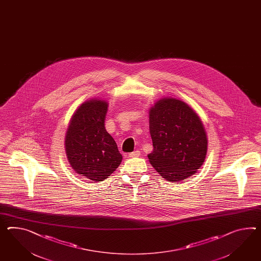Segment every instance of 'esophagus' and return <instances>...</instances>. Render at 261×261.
I'll return each instance as SVG.
<instances>
[{"instance_id":"34e87169","label":"esophagus","mask_w":261,"mask_h":261,"mask_svg":"<svg viewBox=\"0 0 261 261\" xmlns=\"http://www.w3.org/2000/svg\"><path fill=\"white\" fill-rule=\"evenodd\" d=\"M141 153L139 150H135L134 152L128 154V157H129V158H134V157H139Z\"/></svg>"}]
</instances>
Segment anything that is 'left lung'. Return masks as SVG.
<instances>
[{"label":"left lung","instance_id":"1","mask_svg":"<svg viewBox=\"0 0 261 261\" xmlns=\"http://www.w3.org/2000/svg\"><path fill=\"white\" fill-rule=\"evenodd\" d=\"M153 150L148 161L167 180L177 182L192 176L207 153L206 132L199 115L186 102L164 97L148 112Z\"/></svg>","mask_w":261,"mask_h":261}]
</instances>
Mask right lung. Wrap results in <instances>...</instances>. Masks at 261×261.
<instances>
[{"mask_svg":"<svg viewBox=\"0 0 261 261\" xmlns=\"http://www.w3.org/2000/svg\"><path fill=\"white\" fill-rule=\"evenodd\" d=\"M107 100L92 98L75 110L65 135V152L71 167L93 181L107 179L122 162L114 138L105 128Z\"/></svg>","mask_w":261,"mask_h":261,"instance_id":"add662e5","label":"right lung"}]
</instances>
